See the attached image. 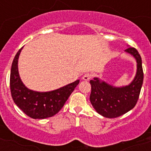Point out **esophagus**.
Returning a JSON list of instances; mask_svg holds the SVG:
<instances>
[{"instance_id":"esophagus-1","label":"esophagus","mask_w":151,"mask_h":151,"mask_svg":"<svg viewBox=\"0 0 151 151\" xmlns=\"http://www.w3.org/2000/svg\"><path fill=\"white\" fill-rule=\"evenodd\" d=\"M92 73H85L84 75H83L82 79L84 81H88V80H90L91 78H92Z\"/></svg>"}]
</instances>
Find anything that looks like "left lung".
Returning <instances> with one entry per match:
<instances>
[{
  "label": "left lung",
  "instance_id": "obj_1",
  "mask_svg": "<svg viewBox=\"0 0 151 151\" xmlns=\"http://www.w3.org/2000/svg\"><path fill=\"white\" fill-rule=\"evenodd\" d=\"M136 59V74L129 85L114 87L98 78L90 81L92 92L90 102L100 115L108 118H114L129 112L138 101L143 81L142 59L138 51L129 47L125 50Z\"/></svg>",
  "mask_w": 151,
  "mask_h": 151
}]
</instances>
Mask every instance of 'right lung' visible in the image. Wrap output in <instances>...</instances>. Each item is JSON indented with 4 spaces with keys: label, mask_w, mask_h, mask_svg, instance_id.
Segmentation results:
<instances>
[{
    "label": "right lung",
    "mask_w": 151,
    "mask_h": 151,
    "mask_svg": "<svg viewBox=\"0 0 151 151\" xmlns=\"http://www.w3.org/2000/svg\"><path fill=\"white\" fill-rule=\"evenodd\" d=\"M22 48L15 55L11 68L10 89L13 100L22 112L31 118L44 119L52 117L63 108L80 81L50 92L29 89L20 79L18 70V59Z\"/></svg>",
    "instance_id": "right-lung-1"
}]
</instances>
